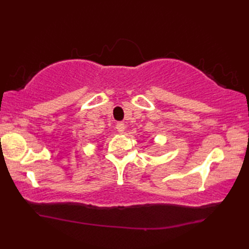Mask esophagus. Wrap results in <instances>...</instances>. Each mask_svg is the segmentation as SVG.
Returning <instances> with one entry per match:
<instances>
[{
	"instance_id": "esophagus-1",
	"label": "esophagus",
	"mask_w": 249,
	"mask_h": 249,
	"mask_svg": "<svg viewBox=\"0 0 249 249\" xmlns=\"http://www.w3.org/2000/svg\"><path fill=\"white\" fill-rule=\"evenodd\" d=\"M116 130H118L120 134L124 133V131H125V124L123 123V122H120V123L116 124Z\"/></svg>"
}]
</instances>
